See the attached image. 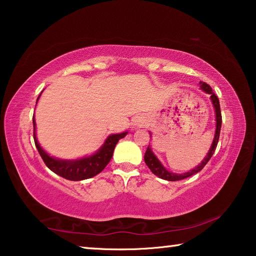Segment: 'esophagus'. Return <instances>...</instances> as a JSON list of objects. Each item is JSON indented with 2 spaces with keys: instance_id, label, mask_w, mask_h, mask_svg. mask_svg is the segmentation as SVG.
I'll return each instance as SVG.
<instances>
[{
  "instance_id": "1",
  "label": "esophagus",
  "mask_w": 256,
  "mask_h": 256,
  "mask_svg": "<svg viewBox=\"0 0 256 256\" xmlns=\"http://www.w3.org/2000/svg\"><path fill=\"white\" fill-rule=\"evenodd\" d=\"M133 124L136 125V128H144L146 125V120L144 116H136V118L133 120Z\"/></svg>"
}]
</instances>
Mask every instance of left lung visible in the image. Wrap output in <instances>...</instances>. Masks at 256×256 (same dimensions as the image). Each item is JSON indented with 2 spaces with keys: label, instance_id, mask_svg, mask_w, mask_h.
<instances>
[{
  "label": "left lung",
  "instance_id": "8db88e82",
  "mask_svg": "<svg viewBox=\"0 0 256 256\" xmlns=\"http://www.w3.org/2000/svg\"><path fill=\"white\" fill-rule=\"evenodd\" d=\"M201 84V88L204 90L206 92L210 94H211V100L212 104H214V112H216V134H214V142H212V146L209 150V152H208L206 157L203 159V162H201V164H198L196 168H194L188 172H185V174H172V172H168L164 170L162 167V164L159 162V160L157 159V157L152 154V151L150 150V148L148 146L146 148V151L144 154V162L146 164V166L150 168V170L154 172L156 176L160 177V178L162 180H170V182H176V180H184V178H188V177L192 176L194 174H196V172H201L203 170V167L206 166L208 164V162L211 159L212 156L214 154V150L216 148V144H218V141H219V136H220V128H222V110H220V104H219V99L216 97V94L212 92V88L211 86L206 84V82H200Z\"/></svg>",
  "mask_w": 256,
  "mask_h": 256
}]
</instances>
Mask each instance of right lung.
<instances>
[{"label":"right lung","mask_w":256,"mask_h":256,"mask_svg":"<svg viewBox=\"0 0 256 256\" xmlns=\"http://www.w3.org/2000/svg\"><path fill=\"white\" fill-rule=\"evenodd\" d=\"M32 123L34 144H36V148L42 159L44 160L45 164L52 172H54L55 174L68 180H82L92 178V177L98 175L107 166V164L110 162L115 146L118 144L120 138H124L128 134V132L112 134V136L107 138L105 144L94 154L86 158H82L80 160H76V162L74 160L70 162V160H58L52 158L40 148V146L37 142L36 136H34V128H36L34 118H32Z\"/></svg>","instance_id":"obj_1"}]
</instances>
